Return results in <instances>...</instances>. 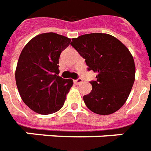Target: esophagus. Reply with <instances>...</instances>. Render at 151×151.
<instances>
[{
	"instance_id": "34e87169",
	"label": "esophagus",
	"mask_w": 151,
	"mask_h": 151,
	"mask_svg": "<svg viewBox=\"0 0 151 151\" xmlns=\"http://www.w3.org/2000/svg\"><path fill=\"white\" fill-rule=\"evenodd\" d=\"M73 82L75 83L76 85H79V84H81V83H83V80L82 78H78L76 79V80H73Z\"/></svg>"
}]
</instances>
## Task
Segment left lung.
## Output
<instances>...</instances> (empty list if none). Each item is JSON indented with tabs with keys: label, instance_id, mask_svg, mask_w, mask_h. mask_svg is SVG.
<instances>
[{
	"label": "left lung",
	"instance_id": "obj_1",
	"mask_svg": "<svg viewBox=\"0 0 151 151\" xmlns=\"http://www.w3.org/2000/svg\"><path fill=\"white\" fill-rule=\"evenodd\" d=\"M73 47L82 55L88 70L98 73L91 82L92 90L83 96L92 112L108 115L123 106L135 81L133 57L123 43L107 33H89L72 39Z\"/></svg>",
	"mask_w": 151,
	"mask_h": 151
}]
</instances>
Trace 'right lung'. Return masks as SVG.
<instances>
[{
	"instance_id": "right-lung-1",
	"label": "right lung",
	"mask_w": 151,
	"mask_h": 151,
	"mask_svg": "<svg viewBox=\"0 0 151 151\" xmlns=\"http://www.w3.org/2000/svg\"><path fill=\"white\" fill-rule=\"evenodd\" d=\"M71 39L55 32L36 36L21 51L15 69L18 90L25 105L40 114L57 112L73 84L58 76L60 53Z\"/></svg>"
}]
</instances>
